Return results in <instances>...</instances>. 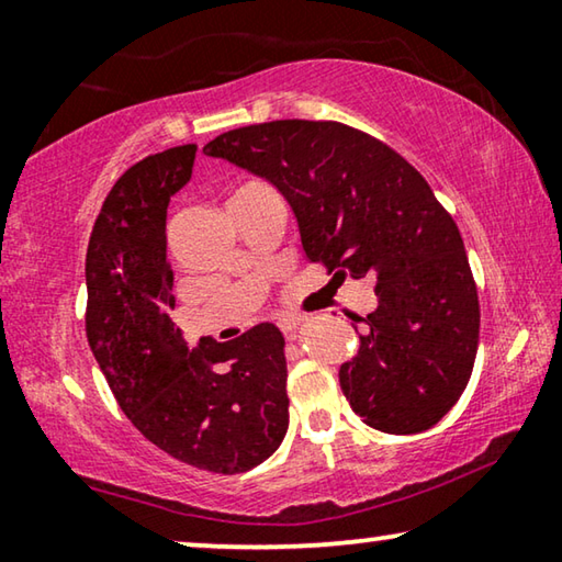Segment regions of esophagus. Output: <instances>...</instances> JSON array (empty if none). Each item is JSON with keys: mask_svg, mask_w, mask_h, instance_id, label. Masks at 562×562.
I'll return each mask as SVG.
<instances>
[{"mask_svg": "<svg viewBox=\"0 0 562 562\" xmlns=\"http://www.w3.org/2000/svg\"><path fill=\"white\" fill-rule=\"evenodd\" d=\"M280 329L284 333V337H288V340H297V337H300V317H282Z\"/></svg>", "mask_w": 562, "mask_h": 562, "instance_id": "esophagus-1", "label": "esophagus"}]
</instances>
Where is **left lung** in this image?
<instances>
[{
    "label": "left lung",
    "mask_w": 562,
    "mask_h": 562,
    "mask_svg": "<svg viewBox=\"0 0 562 562\" xmlns=\"http://www.w3.org/2000/svg\"><path fill=\"white\" fill-rule=\"evenodd\" d=\"M270 180L302 249L333 280H375L378 310L340 368L355 413L390 435L423 432L473 375L480 302L465 245L425 177L385 142L333 120H274L204 145Z\"/></svg>",
    "instance_id": "left-lung-1"
}]
</instances>
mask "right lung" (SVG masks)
<instances>
[{
  "label": "right lung",
  "instance_id": "1",
  "mask_svg": "<svg viewBox=\"0 0 562 562\" xmlns=\"http://www.w3.org/2000/svg\"><path fill=\"white\" fill-rule=\"evenodd\" d=\"M198 145L139 159L106 194L87 247L85 329L122 413L167 456L217 475L272 456L290 423L284 337L262 323L187 350L167 262V204ZM215 363H225L217 371Z\"/></svg>",
  "mask_w": 562,
  "mask_h": 562
}]
</instances>
